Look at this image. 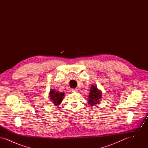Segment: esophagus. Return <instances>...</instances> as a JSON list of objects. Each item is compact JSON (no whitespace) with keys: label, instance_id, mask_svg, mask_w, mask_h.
Masks as SVG:
<instances>
[{"label":"esophagus","instance_id":"1","mask_svg":"<svg viewBox=\"0 0 148 148\" xmlns=\"http://www.w3.org/2000/svg\"><path fill=\"white\" fill-rule=\"evenodd\" d=\"M71 92H77V89H72Z\"/></svg>","mask_w":148,"mask_h":148}]
</instances>
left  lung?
I'll return each instance as SVG.
<instances>
[{
  "label": "left lung",
  "instance_id": "1",
  "mask_svg": "<svg viewBox=\"0 0 148 148\" xmlns=\"http://www.w3.org/2000/svg\"><path fill=\"white\" fill-rule=\"evenodd\" d=\"M88 95V103L92 106L99 104L102 99V92L97 88V86L92 85Z\"/></svg>",
  "mask_w": 148,
  "mask_h": 148
}]
</instances>
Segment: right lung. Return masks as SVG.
Masks as SVG:
<instances>
[{
	"label": "right lung",
	"instance_id": "obj_1",
	"mask_svg": "<svg viewBox=\"0 0 148 148\" xmlns=\"http://www.w3.org/2000/svg\"><path fill=\"white\" fill-rule=\"evenodd\" d=\"M65 93L63 92L56 91L54 89H51L50 90L49 98L51 100L52 103L54 106H59L62 102V100L64 98Z\"/></svg>",
	"mask_w": 148,
	"mask_h": 148
}]
</instances>
